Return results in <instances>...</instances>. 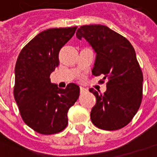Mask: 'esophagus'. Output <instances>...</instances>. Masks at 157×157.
<instances>
[{"label":"esophagus","mask_w":157,"mask_h":157,"mask_svg":"<svg viewBox=\"0 0 157 157\" xmlns=\"http://www.w3.org/2000/svg\"><path fill=\"white\" fill-rule=\"evenodd\" d=\"M80 91L81 92H86V91H88V90H87L86 88H83V87H80Z\"/></svg>","instance_id":"1"}]
</instances>
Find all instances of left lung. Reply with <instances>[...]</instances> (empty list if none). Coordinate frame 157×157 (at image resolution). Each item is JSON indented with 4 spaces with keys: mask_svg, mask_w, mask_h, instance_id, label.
I'll return each mask as SVG.
<instances>
[{
    "mask_svg": "<svg viewBox=\"0 0 157 157\" xmlns=\"http://www.w3.org/2000/svg\"><path fill=\"white\" fill-rule=\"evenodd\" d=\"M76 36L86 39L96 52L92 74L102 75V83L108 79L104 94L90 89L96 97L90 119L101 130H120L132 121L142 101L143 74L133 46L103 25L82 26Z\"/></svg>",
    "mask_w": 157,
    "mask_h": 157,
    "instance_id": "obj_1",
    "label": "left lung"
}]
</instances>
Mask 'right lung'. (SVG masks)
Masks as SVG:
<instances>
[{"mask_svg":"<svg viewBox=\"0 0 157 157\" xmlns=\"http://www.w3.org/2000/svg\"><path fill=\"white\" fill-rule=\"evenodd\" d=\"M77 27L51 28L40 33L21 49L15 67L14 98L21 116L37 133L52 135L67 125V111L77 101L79 87L59 89L50 74L59 64L60 49Z\"/></svg>","mask_w":157,"mask_h":157,"instance_id":"1","label":"right lung"}]
</instances>
